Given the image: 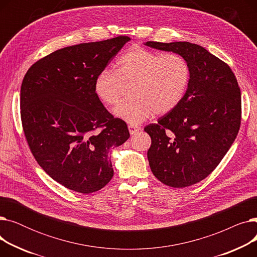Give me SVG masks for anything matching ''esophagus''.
<instances>
[{"mask_svg":"<svg viewBox=\"0 0 257 257\" xmlns=\"http://www.w3.org/2000/svg\"><path fill=\"white\" fill-rule=\"evenodd\" d=\"M128 129H129L130 134H136L137 132H139V131L141 130V127L134 126V125H129V126H128Z\"/></svg>","mask_w":257,"mask_h":257,"instance_id":"esophagus-1","label":"esophagus"}]
</instances>
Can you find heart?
Listing matches in <instances>:
<instances>
[{
    "label": "heart",
    "instance_id": "obj_1",
    "mask_svg": "<svg viewBox=\"0 0 257 257\" xmlns=\"http://www.w3.org/2000/svg\"><path fill=\"white\" fill-rule=\"evenodd\" d=\"M191 80V67L176 53H158L136 46L121 55L116 69L101 71L94 80V91L106 105L119 102L125 87L132 85V99L117 105L113 113L137 126L154 112L165 114L184 98Z\"/></svg>",
    "mask_w": 257,
    "mask_h": 257
}]
</instances>
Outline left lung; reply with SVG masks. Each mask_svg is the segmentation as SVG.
<instances>
[{
  "mask_svg": "<svg viewBox=\"0 0 257 257\" xmlns=\"http://www.w3.org/2000/svg\"><path fill=\"white\" fill-rule=\"evenodd\" d=\"M146 46L179 54L191 67V80L177 107L145 127L151 137L148 160L166 185L186 187L218 167L240 126L237 80L228 64L206 49L187 42H147Z\"/></svg>",
  "mask_w": 257,
  "mask_h": 257,
  "instance_id": "8db88e82",
  "label": "left lung"
}]
</instances>
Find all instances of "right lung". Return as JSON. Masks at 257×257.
<instances>
[{
    "mask_svg": "<svg viewBox=\"0 0 257 257\" xmlns=\"http://www.w3.org/2000/svg\"><path fill=\"white\" fill-rule=\"evenodd\" d=\"M117 36L49 54L26 73L21 118L30 150L49 176L69 190L90 194L113 176L109 156L130 137L120 118L107 111L94 80L129 42Z\"/></svg>",
    "mask_w": 257,
    "mask_h": 257,
    "instance_id": "obj_1",
    "label": "right lung"
}]
</instances>
